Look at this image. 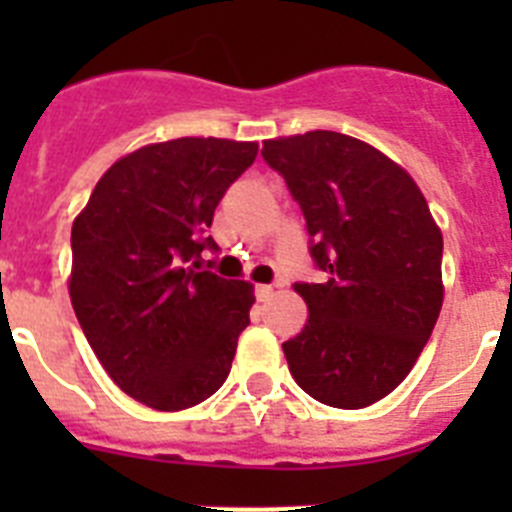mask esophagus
I'll list each match as a JSON object with an SVG mask.
<instances>
[{
	"mask_svg": "<svg viewBox=\"0 0 512 512\" xmlns=\"http://www.w3.org/2000/svg\"><path fill=\"white\" fill-rule=\"evenodd\" d=\"M253 292H256V300L266 302L271 295H274V287H271V284H256V289H253Z\"/></svg>",
	"mask_w": 512,
	"mask_h": 512,
	"instance_id": "34e87169",
	"label": "esophagus"
}]
</instances>
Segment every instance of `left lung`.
Segmentation results:
<instances>
[{"label": "left lung", "instance_id": "1", "mask_svg": "<svg viewBox=\"0 0 512 512\" xmlns=\"http://www.w3.org/2000/svg\"><path fill=\"white\" fill-rule=\"evenodd\" d=\"M266 164L307 223L323 284L297 282L310 318L282 343L289 372L323 405L359 410L408 377L443 302V238L405 169L333 130L266 140Z\"/></svg>", "mask_w": 512, "mask_h": 512}]
</instances>
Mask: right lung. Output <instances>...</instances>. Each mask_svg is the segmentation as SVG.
I'll return each instance as SVG.
<instances>
[{
	"instance_id": "1",
	"label": "right lung",
	"mask_w": 512,
	"mask_h": 512,
	"mask_svg": "<svg viewBox=\"0 0 512 512\" xmlns=\"http://www.w3.org/2000/svg\"><path fill=\"white\" fill-rule=\"evenodd\" d=\"M256 143L176 138L107 169L71 228V305L104 372L153 410H184L228 379L253 287L217 277L202 253ZM212 261H207L210 266Z\"/></svg>"
}]
</instances>
